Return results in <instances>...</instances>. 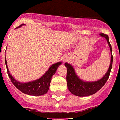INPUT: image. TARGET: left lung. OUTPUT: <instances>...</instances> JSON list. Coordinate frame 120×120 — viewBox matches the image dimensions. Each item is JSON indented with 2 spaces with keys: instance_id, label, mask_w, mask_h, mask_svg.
Segmentation results:
<instances>
[{
  "instance_id": "8db88e82",
  "label": "left lung",
  "mask_w": 120,
  "mask_h": 120,
  "mask_svg": "<svg viewBox=\"0 0 120 120\" xmlns=\"http://www.w3.org/2000/svg\"><path fill=\"white\" fill-rule=\"evenodd\" d=\"M100 35L105 38L107 41L110 47L111 52V61L109 68L107 73L100 80L94 82H85L81 80L75 74L74 69L72 66L68 63H65V66L67 68V75H66V81L68 83V87L69 90L74 95L78 97H86L91 95L98 92L101 87H103L108 80L110 76V72L113 64V57L112 55V46L109 41V36L107 34L104 33H100Z\"/></svg>"
}]
</instances>
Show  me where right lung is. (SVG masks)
I'll list each match as a JSON object with an SVG mask.
<instances>
[{"instance_id":"1","label":"right lung","mask_w":120,"mask_h":120,"mask_svg":"<svg viewBox=\"0 0 120 120\" xmlns=\"http://www.w3.org/2000/svg\"><path fill=\"white\" fill-rule=\"evenodd\" d=\"M23 25V24L20 25L19 27H20ZM5 64H6L7 71L8 77L10 79L13 85L22 92L27 95H33V96L43 95L47 93L49 90V88L52 75L56 73L57 68L62 63L61 62H58V63L52 64L50 68H49L48 70L45 72V74L37 80L26 82V83H21V82H18L17 80H15L10 74L7 64L6 59H5Z\"/></svg>"}]
</instances>
